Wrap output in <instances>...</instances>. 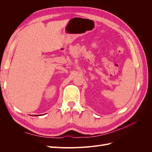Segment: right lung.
Here are the masks:
<instances>
[{
    "label": "right lung",
    "mask_w": 152,
    "mask_h": 152,
    "mask_svg": "<svg viewBox=\"0 0 152 152\" xmlns=\"http://www.w3.org/2000/svg\"><path fill=\"white\" fill-rule=\"evenodd\" d=\"M36 116H38V115H36Z\"/></svg>",
    "instance_id": "add662e5"
}]
</instances>
